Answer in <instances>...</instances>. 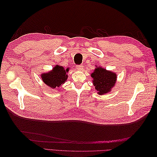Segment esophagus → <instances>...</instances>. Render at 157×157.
I'll use <instances>...</instances> for the list:
<instances>
[{
    "instance_id": "obj_1",
    "label": "esophagus",
    "mask_w": 157,
    "mask_h": 157,
    "mask_svg": "<svg viewBox=\"0 0 157 157\" xmlns=\"http://www.w3.org/2000/svg\"><path fill=\"white\" fill-rule=\"evenodd\" d=\"M82 69H83V65H77V69H78V70H82Z\"/></svg>"
}]
</instances>
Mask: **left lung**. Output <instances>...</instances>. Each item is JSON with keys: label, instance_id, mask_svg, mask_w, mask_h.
<instances>
[{"label": "left lung", "instance_id": "obj_1", "mask_svg": "<svg viewBox=\"0 0 157 157\" xmlns=\"http://www.w3.org/2000/svg\"><path fill=\"white\" fill-rule=\"evenodd\" d=\"M93 84L98 94L102 95L111 91L116 82L117 75L101 67H96L91 74Z\"/></svg>", "mask_w": 157, "mask_h": 157}]
</instances>
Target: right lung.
Masks as SVG:
<instances>
[{
    "label": "right lung",
    "instance_id": "right-lung-1",
    "mask_svg": "<svg viewBox=\"0 0 157 157\" xmlns=\"http://www.w3.org/2000/svg\"><path fill=\"white\" fill-rule=\"evenodd\" d=\"M69 71V68L65 69L62 66L56 65L53 68V70L47 73H43L41 77L43 82L52 88L59 87L63 84L68 77L66 74Z\"/></svg>",
    "mask_w": 157,
    "mask_h": 157
}]
</instances>
